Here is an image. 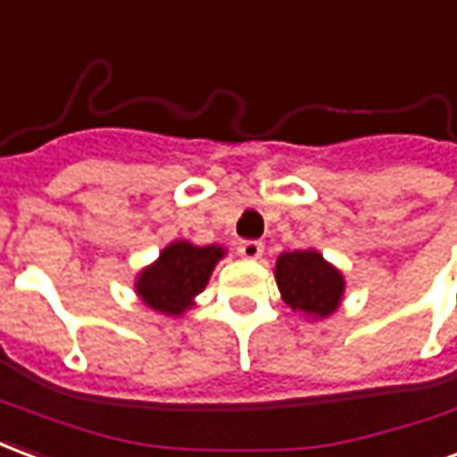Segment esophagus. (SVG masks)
Wrapping results in <instances>:
<instances>
[{
    "instance_id": "obj_1",
    "label": "esophagus",
    "mask_w": 457,
    "mask_h": 457,
    "mask_svg": "<svg viewBox=\"0 0 457 457\" xmlns=\"http://www.w3.org/2000/svg\"><path fill=\"white\" fill-rule=\"evenodd\" d=\"M262 245L261 241H241V245H238V255L241 258H245V261H258L262 255Z\"/></svg>"
}]
</instances>
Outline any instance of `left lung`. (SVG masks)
I'll list each match as a JSON object with an SVG mask.
<instances>
[{
	"label": "left lung",
	"mask_w": 457,
	"mask_h": 457,
	"mask_svg": "<svg viewBox=\"0 0 457 457\" xmlns=\"http://www.w3.org/2000/svg\"><path fill=\"white\" fill-rule=\"evenodd\" d=\"M275 279L282 299L312 319L334 314L345 289L341 272L319 251L282 253L275 265Z\"/></svg>",
	"instance_id": "obj_1"
}]
</instances>
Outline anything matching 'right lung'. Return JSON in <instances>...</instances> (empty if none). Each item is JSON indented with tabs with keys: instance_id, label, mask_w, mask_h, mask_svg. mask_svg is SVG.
Instances as JSON below:
<instances>
[{
	"instance_id": "1",
	"label": "right lung",
	"mask_w": 457,
	"mask_h": 457,
	"mask_svg": "<svg viewBox=\"0 0 457 457\" xmlns=\"http://www.w3.org/2000/svg\"><path fill=\"white\" fill-rule=\"evenodd\" d=\"M226 251L221 245H192L189 241L170 243L153 265L136 279V295L155 312L178 316L192 306L206 287L212 270Z\"/></svg>"
}]
</instances>
